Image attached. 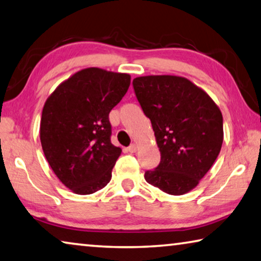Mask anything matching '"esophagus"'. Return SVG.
Instances as JSON below:
<instances>
[{"label":"esophagus","mask_w":261,"mask_h":261,"mask_svg":"<svg viewBox=\"0 0 261 261\" xmlns=\"http://www.w3.org/2000/svg\"><path fill=\"white\" fill-rule=\"evenodd\" d=\"M127 150L129 151V152H132V153H133V152H135V151H136V146H135V144H130V146L127 148Z\"/></svg>","instance_id":"1"}]
</instances>
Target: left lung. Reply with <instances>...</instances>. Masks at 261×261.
I'll return each instance as SVG.
<instances>
[{
    "instance_id": "left-lung-1",
    "label": "left lung",
    "mask_w": 261,
    "mask_h": 261,
    "mask_svg": "<svg viewBox=\"0 0 261 261\" xmlns=\"http://www.w3.org/2000/svg\"><path fill=\"white\" fill-rule=\"evenodd\" d=\"M135 96L155 132L161 162L146 180L172 195L198 185L221 151L223 118L211 97L187 79L171 75L133 80Z\"/></svg>"
}]
</instances>
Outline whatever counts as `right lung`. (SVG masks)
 Masks as SVG:
<instances>
[{"mask_svg": "<svg viewBox=\"0 0 261 261\" xmlns=\"http://www.w3.org/2000/svg\"><path fill=\"white\" fill-rule=\"evenodd\" d=\"M130 76L87 68L55 89L44 105L40 141L63 185L92 194L108 185L121 149L111 143L109 114L122 99Z\"/></svg>", "mask_w": 261, "mask_h": 261, "instance_id": "add662e5", "label": "right lung"}]
</instances>
